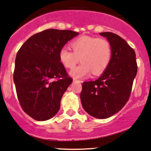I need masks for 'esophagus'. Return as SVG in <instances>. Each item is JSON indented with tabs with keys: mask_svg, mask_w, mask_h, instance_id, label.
Listing matches in <instances>:
<instances>
[{
	"mask_svg": "<svg viewBox=\"0 0 151 151\" xmlns=\"http://www.w3.org/2000/svg\"><path fill=\"white\" fill-rule=\"evenodd\" d=\"M73 81H74V82H78V83H79V82H82V81L79 80V79H75V78H74V79H73Z\"/></svg>",
	"mask_w": 151,
	"mask_h": 151,
	"instance_id": "34e87169",
	"label": "esophagus"
}]
</instances>
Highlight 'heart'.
I'll return each mask as SVG.
<instances>
[{
  "mask_svg": "<svg viewBox=\"0 0 151 151\" xmlns=\"http://www.w3.org/2000/svg\"><path fill=\"white\" fill-rule=\"evenodd\" d=\"M70 46L72 51L63 47L59 50V58L62 65L69 69L75 67L80 59L82 64L70 72L72 77L81 78L91 72L100 75L110 64L112 49L105 38L82 36L73 40Z\"/></svg>",
  "mask_w": 151,
  "mask_h": 151,
  "instance_id": "b5f03b06",
  "label": "heart"
}]
</instances>
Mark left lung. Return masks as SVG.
Segmentation results:
<instances>
[{
	"instance_id": "left-lung-1",
	"label": "left lung",
	"mask_w": 151,
	"mask_h": 151,
	"mask_svg": "<svg viewBox=\"0 0 151 151\" xmlns=\"http://www.w3.org/2000/svg\"><path fill=\"white\" fill-rule=\"evenodd\" d=\"M112 45V59L100 77L82 83L80 99L84 110L99 119L118 112L130 98L137 74L136 55L122 38L112 32H102Z\"/></svg>"
}]
</instances>
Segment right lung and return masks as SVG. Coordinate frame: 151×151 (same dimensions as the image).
Instances as JSON below:
<instances>
[{"label": "right lung", "mask_w": 151, "mask_h": 151, "mask_svg": "<svg viewBox=\"0 0 151 151\" xmlns=\"http://www.w3.org/2000/svg\"><path fill=\"white\" fill-rule=\"evenodd\" d=\"M79 33L46 29L21 46L15 61L14 81L23 110L38 121L54 117L72 79L59 58L63 46Z\"/></svg>", "instance_id": "add662e5"}]
</instances>
